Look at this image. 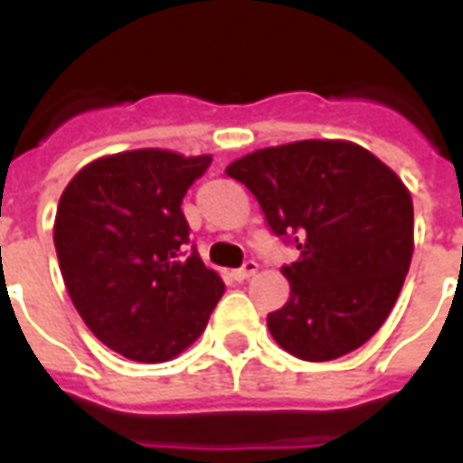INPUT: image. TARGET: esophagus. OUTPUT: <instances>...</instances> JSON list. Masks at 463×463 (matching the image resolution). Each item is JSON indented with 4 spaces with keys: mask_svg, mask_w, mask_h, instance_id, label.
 I'll return each mask as SVG.
<instances>
[{
    "mask_svg": "<svg viewBox=\"0 0 463 463\" xmlns=\"http://www.w3.org/2000/svg\"><path fill=\"white\" fill-rule=\"evenodd\" d=\"M255 272H258V262L245 260L238 270H232V278H235L238 282H242V280H248L250 275H255Z\"/></svg>",
    "mask_w": 463,
    "mask_h": 463,
    "instance_id": "34e87169",
    "label": "esophagus"
}]
</instances>
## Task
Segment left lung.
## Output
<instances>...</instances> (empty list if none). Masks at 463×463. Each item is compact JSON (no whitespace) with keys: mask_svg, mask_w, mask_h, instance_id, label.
I'll return each instance as SVG.
<instances>
[{"mask_svg":"<svg viewBox=\"0 0 463 463\" xmlns=\"http://www.w3.org/2000/svg\"><path fill=\"white\" fill-rule=\"evenodd\" d=\"M225 173L255 195L272 235L300 250L282 265L290 300L268 315L275 342L307 362L362 347L394 307L414 250L397 173L347 141L262 148Z\"/></svg>","mask_w":463,"mask_h":463,"instance_id":"left-lung-1","label":"left lung"}]
</instances>
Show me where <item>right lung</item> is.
I'll return each mask as SVG.
<instances>
[{
	"label": "right lung",
	"mask_w": 463,
	"mask_h": 463,
	"mask_svg": "<svg viewBox=\"0 0 463 463\" xmlns=\"http://www.w3.org/2000/svg\"><path fill=\"white\" fill-rule=\"evenodd\" d=\"M141 148L99 158L59 201L54 248L74 307L106 347L165 362L201 337L225 285L188 238L183 195L211 165Z\"/></svg>",
	"instance_id": "right-lung-1"
}]
</instances>
